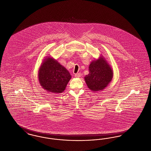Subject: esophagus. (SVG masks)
Here are the masks:
<instances>
[{
	"label": "esophagus",
	"mask_w": 151,
	"mask_h": 151,
	"mask_svg": "<svg viewBox=\"0 0 151 151\" xmlns=\"http://www.w3.org/2000/svg\"><path fill=\"white\" fill-rule=\"evenodd\" d=\"M81 76V73H76L75 74V77L76 78H78Z\"/></svg>",
	"instance_id": "esophagus-1"
}]
</instances>
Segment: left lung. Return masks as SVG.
<instances>
[{
  "mask_svg": "<svg viewBox=\"0 0 151 151\" xmlns=\"http://www.w3.org/2000/svg\"><path fill=\"white\" fill-rule=\"evenodd\" d=\"M114 76L112 67L102 55L93 60L89 66V73L84 77L88 88L93 91L104 90Z\"/></svg>",
  "mask_w": 151,
  "mask_h": 151,
  "instance_id": "1",
  "label": "left lung"
}]
</instances>
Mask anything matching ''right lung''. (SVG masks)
Returning <instances> with one entry per match:
<instances>
[{
	"mask_svg": "<svg viewBox=\"0 0 151 151\" xmlns=\"http://www.w3.org/2000/svg\"><path fill=\"white\" fill-rule=\"evenodd\" d=\"M38 78L44 89L57 94L64 91L71 76L57 60L48 56L42 60L39 67Z\"/></svg>",
	"mask_w": 151,
	"mask_h": 151,
	"instance_id": "obj_1",
	"label": "right lung"
}]
</instances>
